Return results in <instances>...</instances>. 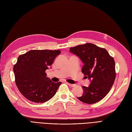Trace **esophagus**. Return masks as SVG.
Returning a JSON list of instances; mask_svg holds the SVG:
<instances>
[{
	"label": "esophagus",
	"mask_w": 132,
	"mask_h": 132,
	"mask_svg": "<svg viewBox=\"0 0 132 132\" xmlns=\"http://www.w3.org/2000/svg\"><path fill=\"white\" fill-rule=\"evenodd\" d=\"M68 85H69V86H70V87H75L76 85L75 84H70V83H66Z\"/></svg>",
	"instance_id": "34e87169"
}]
</instances>
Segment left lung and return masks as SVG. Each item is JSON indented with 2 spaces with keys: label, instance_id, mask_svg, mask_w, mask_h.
Listing matches in <instances>:
<instances>
[{
  "label": "left lung",
  "instance_id": "1",
  "mask_svg": "<svg viewBox=\"0 0 132 132\" xmlns=\"http://www.w3.org/2000/svg\"><path fill=\"white\" fill-rule=\"evenodd\" d=\"M84 63L82 72L91 80L88 87L83 86V95L77 99L86 104H94L108 94L116 78L115 63L105 49L92 43L78 45L70 49Z\"/></svg>",
  "mask_w": 132,
  "mask_h": 132
}]
</instances>
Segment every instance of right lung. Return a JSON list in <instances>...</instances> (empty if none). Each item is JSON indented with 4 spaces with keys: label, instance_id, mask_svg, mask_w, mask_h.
<instances>
[{
    "label": "right lung",
    "instance_id": "right-lung-1",
    "mask_svg": "<svg viewBox=\"0 0 132 132\" xmlns=\"http://www.w3.org/2000/svg\"><path fill=\"white\" fill-rule=\"evenodd\" d=\"M59 50H32L20 55L14 66L15 83L20 92L28 100L43 103L56 94L61 82H53L46 77Z\"/></svg>",
    "mask_w": 132,
    "mask_h": 132
}]
</instances>
